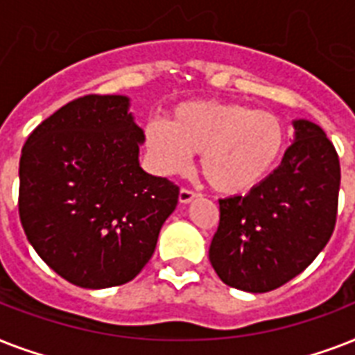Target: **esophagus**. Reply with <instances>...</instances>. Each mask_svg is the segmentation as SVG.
<instances>
[{"label":"esophagus","mask_w":355,"mask_h":355,"mask_svg":"<svg viewBox=\"0 0 355 355\" xmlns=\"http://www.w3.org/2000/svg\"><path fill=\"white\" fill-rule=\"evenodd\" d=\"M195 197H199V193H197V191H193V189H188V188H182L180 189V193H178V200H180L182 205H188V202H191Z\"/></svg>","instance_id":"34e87169"}]
</instances>
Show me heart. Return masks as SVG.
<instances>
[{
	"instance_id": "heart-1",
	"label": "heart",
	"mask_w": 355,
	"mask_h": 355,
	"mask_svg": "<svg viewBox=\"0 0 355 355\" xmlns=\"http://www.w3.org/2000/svg\"><path fill=\"white\" fill-rule=\"evenodd\" d=\"M150 162L164 175L188 169L200 155V173L211 188L243 195L275 171L286 147V130L275 114L241 103H180L166 123H149L144 132Z\"/></svg>"
}]
</instances>
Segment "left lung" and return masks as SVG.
Instances as JSON below:
<instances>
[{"label": "left lung", "mask_w": 355, "mask_h": 355, "mask_svg": "<svg viewBox=\"0 0 355 355\" xmlns=\"http://www.w3.org/2000/svg\"><path fill=\"white\" fill-rule=\"evenodd\" d=\"M282 164L245 197L219 199L210 263L227 286L267 293L300 275L330 241L341 166L324 130L297 119Z\"/></svg>", "instance_id": "left-lung-1"}]
</instances>
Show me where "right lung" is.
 <instances>
[{
    "label": "right lung",
    "instance_id": "obj_1",
    "mask_svg": "<svg viewBox=\"0 0 355 355\" xmlns=\"http://www.w3.org/2000/svg\"><path fill=\"white\" fill-rule=\"evenodd\" d=\"M141 128L128 97H79L29 134L18 210L36 254L86 289L127 284L144 269L178 186L139 167Z\"/></svg>",
    "mask_w": 355,
    "mask_h": 355
}]
</instances>
